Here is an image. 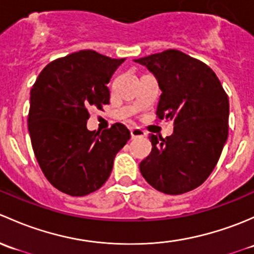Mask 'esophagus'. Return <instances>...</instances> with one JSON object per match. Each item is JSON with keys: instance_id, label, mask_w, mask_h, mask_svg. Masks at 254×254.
Returning <instances> with one entry per match:
<instances>
[{"instance_id": "34e87169", "label": "esophagus", "mask_w": 254, "mask_h": 254, "mask_svg": "<svg viewBox=\"0 0 254 254\" xmlns=\"http://www.w3.org/2000/svg\"><path fill=\"white\" fill-rule=\"evenodd\" d=\"M144 135H145V132L140 129V128H133V129H130V137L132 138L144 137Z\"/></svg>"}]
</instances>
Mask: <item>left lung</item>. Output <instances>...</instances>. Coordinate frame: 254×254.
I'll list each match as a JSON object with an SVG mask.
<instances>
[{
    "mask_svg": "<svg viewBox=\"0 0 254 254\" xmlns=\"http://www.w3.org/2000/svg\"><path fill=\"white\" fill-rule=\"evenodd\" d=\"M148 67L161 89L158 120L174 122L169 137L150 134L151 153L139 170L151 187L182 194L211 174L229 133V98L204 62L175 49L134 60Z\"/></svg>",
    "mask_w": 254,
    "mask_h": 254,
    "instance_id": "1",
    "label": "left lung"
}]
</instances>
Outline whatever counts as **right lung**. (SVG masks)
Returning <instances> with one entry per match:
<instances>
[{"label":"right lung","instance_id":"add662e5","mask_svg":"<svg viewBox=\"0 0 254 254\" xmlns=\"http://www.w3.org/2000/svg\"><path fill=\"white\" fill-rule=\"evenodd\" d=\"M124 61L80 50L50 62L31 88L28 129L34 154L48 181L66 194L99 190L129 139L124 124L101 133L87 129L88 110L110 103L106 84Z\"/></svg>","mask_w":254,"mask_h":254}]
</instances>
